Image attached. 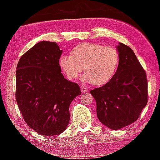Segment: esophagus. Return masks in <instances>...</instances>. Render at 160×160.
Listing matches in <instances>:
<instances>
[{"mask_svg":"<svg viewBox=\"0 0 160 160\" xmlns=\"http://www.w3.org/2000/svg\"><path fill=\"white\" fill-rule=\"evenodd\" d=\"M88 87L85 85H81V91H82V92H88Z\"/></svg>","mask_w":160,"mask_h":160,"instance_id":"1","label":"esophagus"}]
</instances>
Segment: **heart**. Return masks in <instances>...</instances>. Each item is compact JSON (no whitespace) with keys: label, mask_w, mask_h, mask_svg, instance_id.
I'll use <instances>...</instances> for the list:
<instances>
[{"label":"heart","mask_w":160,"mask_h":160,"mask_svg":"<svg viewBox=\"0 0 160 160\" xmlns=\"http://www.w3.org/2000/svg\"><path fill=\"white\" fill-rule=\"evenodd\" d=\"M119 53L115 48L86 43L75 47L71 56L62 55L59 66L70 80H74L85 70V82L103 85L115 75L119 64Z\"/></svg>","instance_id":"1"}]
</instances>
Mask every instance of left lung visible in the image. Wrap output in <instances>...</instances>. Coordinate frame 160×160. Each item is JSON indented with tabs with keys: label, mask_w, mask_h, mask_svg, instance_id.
<instances>
[{
	"label": "left lung",
	"mask_w": 160,
	"mask_h": 160,
	"mask_svg": "<svg viewBox=\"0 0 160 160\" xmlns=\"http://www.w3.org/2000/svg\"><path fill=\"white\" fill-rule=\"evenodd\" d=\"M119 64L109 82L90 91L97 115L108 128L118 130L138 120L148 101L145 70L131 48L119 43Z\"/></svg>",
	"instance_id": "1"
}]
</instances>
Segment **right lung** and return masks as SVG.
<instances>
[{
  "label": "right lung",
  "mask_w": 160,
  "mask_h": 160,
  "mask_svg": "<svg viewBox=\"0 0 160 160\" xmlns=\"http://www.w3.org/2000/svg\"><path fill=\"white\" fill-rule=\"evenodd\" d=\"M61 53L56 42H40L21 56L16 70L19 109L26 123L45 136L66 130L70 103L81 94L79 85L61 73Z\"/></svg>",
  "instance_id": "add662e5"
}]
</instances>
